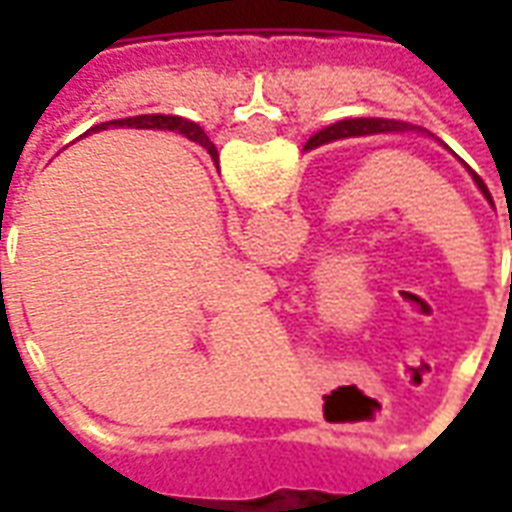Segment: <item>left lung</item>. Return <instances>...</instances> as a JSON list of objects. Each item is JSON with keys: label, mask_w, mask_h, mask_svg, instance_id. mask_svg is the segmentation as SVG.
Instances as JSON below:
<instances>
[{"label": "left lung", "mask_w": 512, "mask_h": 512, "mask_svg": "<svg viewBox=\"0 0 512 512\" xmlns=\"http://www.w3.org/2000/svg\"><path fill=\"white\" fill-rule=\"evenodd\" d=\"M397 128H406L403 123H395V120H370V117H356V120H343V123H334V126L323 128V131H318V134L312 136L310 142H307V147H318L323 145V142H329V139H340V136H356V134H367V131H397ZM472 172V169H469ZM474 183L480 186V191H483L485 197L491 200V194H488V189H485V183L477 175L472 172Z\"/></svg>", "instance_id": "1"}]
</instances>
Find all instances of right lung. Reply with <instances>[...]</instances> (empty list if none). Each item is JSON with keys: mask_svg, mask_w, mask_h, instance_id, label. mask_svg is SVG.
I'll use <instances>...</instances> for the list:
<instances>
[{"mask_svg": "<svg viewBox=\"0 0 512 512\" xmlns=\"http://www.w3.org/2000/svg\"><path fill=\"white\" fill-rule=\"evenodd\" d=\"M142 120H147V123H153L156 128H169V131H180V134H186L189 139H194V142H200L208 153H211V158H216V147L211 145V139L202 134L200 126H194V123H189V120H183V117H164V115H153V117H134V120H115V123H120V126H142Z\"/></svg>", "mask_w": 512, "mask_h": 512, "instance_id": "1", "label": "right lung"}]
</instances>
